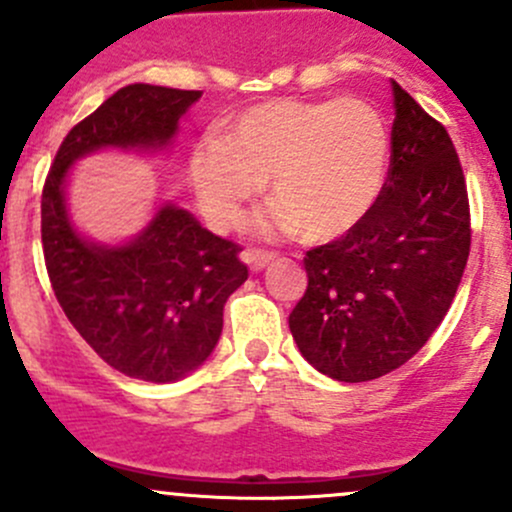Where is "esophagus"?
Segmentation results:
<instances>
[{"mask_svg":"<svg viewBox=\"0 0 512 512\" xmlns=\"http://www.w3.org/2000/svg\"><path fill=\"white\" fill-rule=\"evenodd\" d=\"M242 260H245V265L250 267L252 272H260V270H265L272 260H275V255H272V252H262V250H247L245 255H242Z\"/></svg>","mask_w":512,"mask_h":512,"instance_id":"1","label":"esophagus"}]
</instances>
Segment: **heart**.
I'll return each mask as SVG.
<instances>
[{"label":"heart","instance_id":"heart-1","mask_svg":"<svg viewBox=\"0 0 512 512\" xmlns=\"http://www.w3.org/2000/svg\"><path fill=\"white\" fill-rule=\"evenodd\" d=\"M391 138L384 116L361 98L267 101L225 126L190 156V183L218 230L240 223L267 178L270 210L260 230L329 242L352 232L379 200Z\"/></svg>","mask_w":512,"mask_h":512}]
</instances>
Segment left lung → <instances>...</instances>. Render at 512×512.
Listing matches in <instances>:
<instances>
[{
    "label": "left lung",
    "mask_w": 512,
    "mask_h": 512,
    "mask_svg": "<svg viewBox=\"0 0 512 512\" xmlns=\"http://www.w3.org/2000/svg\"><path fill=\"white\" fill-rule=\"evenodd\" d=\"M391 165L371 213L304 257L307 292L289 314L299 352L329 379H379L446 317L471 252L461 160L446 128L391 81Z\"/></svg>",
    "instance_id": "obj_1"
}]
</instances>
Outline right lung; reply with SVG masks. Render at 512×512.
I'll list each match as a JSON object with an SVG mask.
<instances>
[{
    "instance_id": "right-lung-1",
    "label": "right lung",
    "mask_w": 512,
    "mask_h": 512,
    "mask_svg": "<svg viewBox=\"0 0 512 512\" xmlns=\"http://www.w3.org/2000/svg\"><path fill=\"white\" fill-rule=\"evenodd\" d=\"M200 96L151 84L118 89L71 128L41 193V245L61 309L108 366L153 384L183 379L213 354L227 297L247 280L240 247L173 203L123 245L86 240L66 210V178L101 148L170 146Z\"/></svg>"
}]
</instances>
